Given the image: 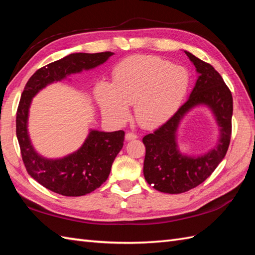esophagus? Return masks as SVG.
<instances>
[{
    "mask_svg": "<svg viewBox=\"0 0 255 255\" xmlns=\"http://www.w3.org/2000/svg\"><path fill=\"white\" fill-rule=\"evenodd\" d=\"M137 138H138L137 133H134V132H127L126 133V139L127 140H134V139H137Z\"/></svg>",
    "mask_w": 255,
    "mask_h": 255,
    "instance_id": "34e87169",
    "label": "esophagus"
}]
</instances>
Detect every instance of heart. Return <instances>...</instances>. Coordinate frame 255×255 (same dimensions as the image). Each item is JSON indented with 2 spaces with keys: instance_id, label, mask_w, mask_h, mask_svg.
Returning <instances> with one entry per match:
<instances>
[{
  "instance_id": "obj_1",
  "label": "heart",
  "mask_w": 255,
  "mask_h": 255,
  "mask_svg": "<svg viewBox=\"0 0 255 255\" xmlns=\"http://www.w3.org/2000/svg\"><path fill=\"white\" fill-rule=\"evenodd\" d=\"M191 74L182 66L158 57L133 56L114 69V82L99 85V101L108 116L126 121L128 104L134 102V115L142 126L169 121L185 97Z\"/></svg>"
}]
</instances>
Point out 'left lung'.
Wrapping results in <instances>:
<instances>
[{"mask_svg": "<svg viewBox=\"0 0 255 255\" xmlns=\"http://www.w3.org/2000/svg\"><path fill=\"white\" fill-rule=\"evenodd\" d=\"M199 77L188 100L169 121L152 133L144 136L143 175L156 191L181 194L198 186L210 176L228 151L231 138L234 101L228 86L211 64L185 51ZM207 105L221 127V139L216 148L204 156L193 158L177 150L176 130L181 118L197 105Z\"/></svg>", "mask_w": 255, "mask_h": 255, "instance_id": "8db88e82", "label": "left lung"}]
</instances>
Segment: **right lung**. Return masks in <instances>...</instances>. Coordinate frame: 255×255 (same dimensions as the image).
<instances>
[{"label":"right lung","mask_w":255,"mask_h":255,"mask_svg":"<svg viewBox=\"0 0 255 255\" xmlns=\"http://www.w3.org/2000/svg\"><path fill=\"white\" fill-rule=\"evenodd\" d=\"M114 53H71L38 69L26 83L16 113V136L21 159L28 174L42 186L63 196H82L99 188L111 173L112 164L124 145L123 130H92L77 152L62 159L49 160L32 148L27 132V118L32 97L47 84L60 81L83 69L104 63Z\"/></svg>","instance_id":"right-lung-1"}]
</instances>
